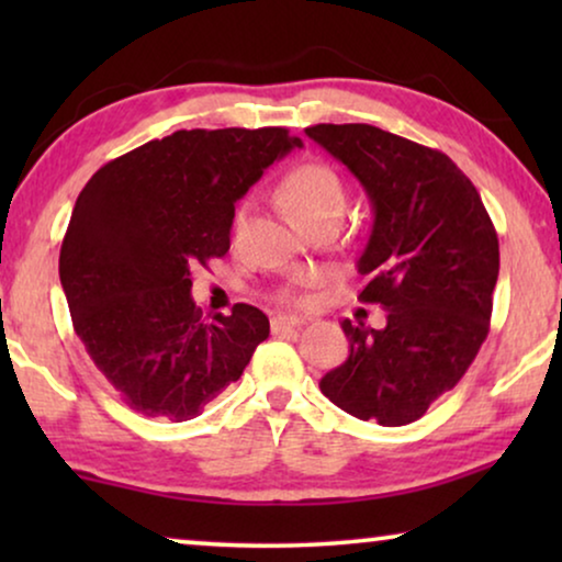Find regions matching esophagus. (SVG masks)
<instances>
[{"label":"esophagus","instance_id":"esophagus-1","mask_svg":"<svg viewBox=\"0 0 562 562\" xmlns=\"http://www.w3.org/2000/svg\"><path fill=\"white\" fill-rule=\"evenodd\" d=\"M299 325H302V319L291 317V314H276V317L271 319V329L276 335L289 333V329H296Z\"/></svg>","mask_w":562,"mask_h":562}]
</instances>
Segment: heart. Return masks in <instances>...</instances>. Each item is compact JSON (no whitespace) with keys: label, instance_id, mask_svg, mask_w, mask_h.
Wrapping results in <instances>:
<instances>
[{"label":"heart","instance_id":"1","mask_svg":"<svg viewBox=\"0 0 562 562\" xmlns=\"http://www.w3.org/2000/svg\"><path fill=\"white\" fill-rule=\"evenodd\" d=\"M279 204L286 217L294 225H304V222L325 217H340L342 204H345V187L342 179L337 176L335 168L319 160H304V164L291 166L279 183ZM240 225V214L235 217V227ZM286 302H299L294 294L283 296Z\"/></svg>","mask_w":562,"mask_h":562}]
</instances>
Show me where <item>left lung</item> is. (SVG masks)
I'll return each mask as SVG.
<instances>
[{
    "label": "left lung",
    "instance_id": "8db88e82",
    "mask_svg": "<svg viewBox=\"0 0 562 562\" xmlns=\"http://www.w3.org/2000/svg\"><path fill=\"white\" fill-rule=\"evenodd\" d=\"M306 135L350 168L373 206L360 276L386 327L342 322L350 356L322 375L329 402L383 427L417 422L456 389L488 335L498 237L481 194L445 153L373 125Z\"/></svg>",
    "mask_w": 562,
    "mask_h": 562
}]
</instances>
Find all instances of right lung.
Instances as JSON below:
<instances>
[{
	"label": "right lung",
	"mask_w": 562,
	"mask_h": 562,
	"mask_svg": "<svg viewBox=\"0 0 562 562\" xmlns=\"http://www.w3.org/2000/svg\"><path fill=\"white\" fill-rule=\"evenodd\" d=\"M286 127L179 130L110 160L81 189L60 245L76 335L143 417L194 419L271 333L258 306L202 317L191 271L229 250L235 202L276 158Z\"/></svg>",
	"instance_id": "right-lung-1"
}]
</instances>
